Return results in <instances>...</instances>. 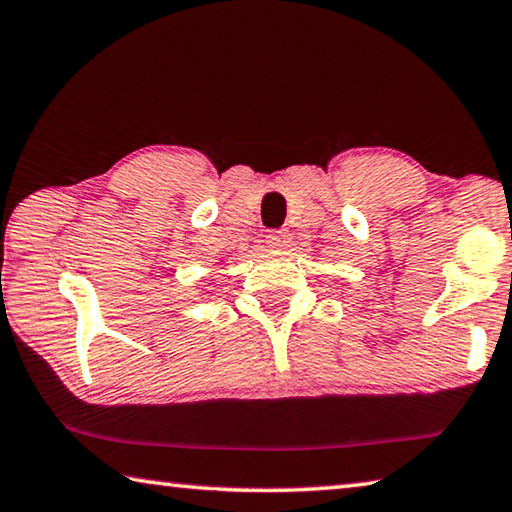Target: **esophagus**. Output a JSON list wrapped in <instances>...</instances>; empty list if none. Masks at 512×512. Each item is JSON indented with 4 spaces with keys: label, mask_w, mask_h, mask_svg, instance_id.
<instances>
[{
    "label": "esophagus",
    "mask_w": 512,
    "mask_h": 512,
    "mask_svg": "<svg viewBox=\"0 0 512 512\" xmlns=\"http://www.w3.org/2000/svg\"><path fill=\"white\" fill-rule=\"evenodd\" d=\"M266 243H269L273 250H285L291 243V234L287 230H273L266 234Z\"/></svg>",
    "instance_id": "1"
}]
</instances>
